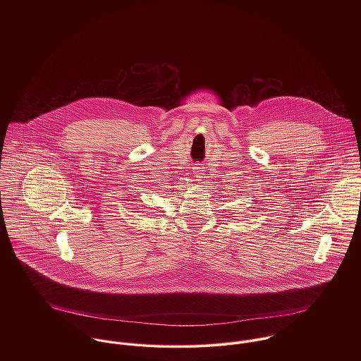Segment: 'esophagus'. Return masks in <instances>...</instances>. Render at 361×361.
Here are the masks:
<instances>
[{"label": "esophagus", "instance_id": "obj_1", "mask_svg": "<svg viewBox=\"0 0 361 361\" xmlns=\"http://www.w3.org/2000/svg\"><path fill=\"white\" fill-rule=\"evenodd\" d=\"M204 172H206V169H204L203 166H200V165H196V166L193 168V176H195L196 180H199V182L204 178Z\"/></svg>", "mask_w": 361, "mask_h": 361}]
</instances>
